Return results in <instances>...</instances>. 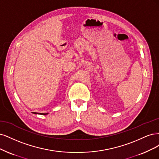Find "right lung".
I'll return each mask as SVG.
<instances>
[{
  "mask_svg": "<svg viewBox=\"0 0 159 159\" xmlns=\"http://www.w3.org/2000/svg\"><path fill=\"white\" fill-rule=\"evenodd\" d=\"M33 114H41V115H47V114H48V113L43 114V113H37V112H33Z\"/></svg>",
  "mask_w": 159,
  "mask_h": 159,
  "instance_id": "right-lung-1",
  "label": "right lung"
}]
</instances>
